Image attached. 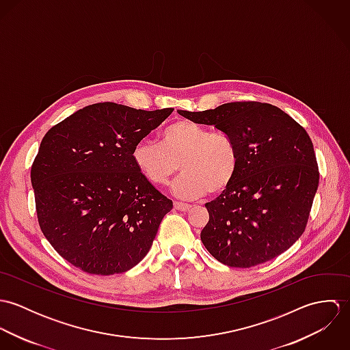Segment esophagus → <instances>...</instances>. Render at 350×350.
I'll list each match as a JSON object with an SVG mask.
<instances>
[{
    "label": "esophagus",
    "mask_w": 350,
    "mask_h": 350,
    "mask_svg": "<svg viewBox=\"0 0 350 350\" xmlns=\"http://www.w3.org/2000/svg\"><path fill=\"white\" fill-rule=\"evenodd\" d=\"M174 207H175L176 210H180V211H187L191 206H190L189 203H183V202L176 200V202H174Z\"/></svg>",
    "instance_id": "34e87169"
}]
</instances>
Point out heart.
<instances>
[{
	"label": "heart",
	"mask_w": 350,
	"mask_h": 350,
	"mask_svg": "<svg viewBox=\"0 0 350 350\" xmlns=\"http://www.w3.org/2000/svg\"><path fill=\"white\" fill-rule=\"evenodd\" d=\"M132 159L139 172L154 186H167L180 163L183 174L174 191L182 198H198L207 191L211 196L224 193L240 168V152L233 137L190 120L167 125L159 143H137Z\"/></svg>",
	"instance_id": "b5f03b06"
}]
</instances>
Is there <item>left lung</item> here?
<instances>
[{"instance_id": "1", "label": "left lung", "mask_w": 350, "mask_h": 350, "mask_svg": "<svg viewBox=\"0 0 350 350\" xmlns=\"http://www.w3.org/2000/svg\"><path fill=\"white\" fill-rule=\"evenodd\" d=\"M178 113L229 135L240 152L233 183L204 204V248L236 268L262 264L288 250L306 229L319 183L312 142L304 128L282 109L252 100Z\"/></svg>"}]
</instances>
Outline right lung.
<instances>
[{
	"instance_id": "right-lung-1",
	"label": "right lung",
	"mask_w": 350,
	"mask_h": 350,
	"mask_svg": "<svg viewBox=\"0 0 350 350\" xmlns=\"http://www.w3.org/2000/svg\"><path fill=\"white\" fill-rule=\"evenodd\" d=\"M172 107L89 105L52 126L31 168L40 229L83 272L113 275L148 253L172 200L139 172L132 152Z\"/></svg>"
}]
</instances>
